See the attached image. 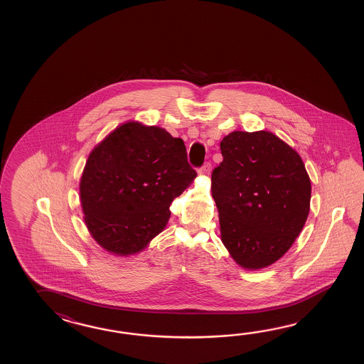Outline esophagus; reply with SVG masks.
<instances>
[{"instance_id": "obj_1", "label": "esophagus", "mask_w": 364, "mask_h": 364, "mask_svg": "<svg viewBox=\"0 0 364 364\" xmlns=\"http://www.w3.org/2000/svg\"><path fill=\"white\" fill-rule=\"evenodd\" d=\"M209 171H210V164L209 163L204 164L200 169H199L200 174H209Z\"/></svg>"}]
</instances>
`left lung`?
<instances>
[{
  "mask_svg": "<svg viewBox=\"0 0 364 364\" xmlns=\"http://www.w3.org/2000/svg\"><path fill=\"white\" fill-rule=\"evenodd\" d=\"M212 171L221 240L245 269L276 263L309 213L311 181L298 152L269 132H232Z\"/></svg>",
  "mask_w": 364,
  "mask_h": 364,
  "instance_id": "8db88e82",
  "label": "left lung"
}]
</instances>
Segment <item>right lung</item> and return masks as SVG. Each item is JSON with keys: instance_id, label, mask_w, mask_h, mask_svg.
Masks as SVG:
<instances>
[{"instance_id": "1", "label": "right lung", "mask_w": 364, "mask_h": 364, "mask_svg": "<svg viewBox=\"0 0 364 364\" xmlns=\"http://www.w3.org/2000/svg\"><path fill=\"white\" fill-rule=\"evenodd\" d=\"M195 177L181 138L159 126L122 124L85 161L79 191L87 229L110 254H138L163 232L171 201Z\"/></svg>"}]
</instances>
